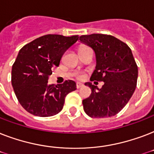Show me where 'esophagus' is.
<instances>
[{"label":"esophagus","instance_id":"1","mask_svg":"<svg viewBox=\"0 0 154 154\" xmlns=\"http://www.w3.org/2000/svg\"><path fill=\"white\" fill-rule=\"evenodd\" d=\"M84 86V85L82 84V83H80V82H77V89H80V88H82V87Z\"/></svg>","mask_w":154,"mask_h":154}]
</instances>
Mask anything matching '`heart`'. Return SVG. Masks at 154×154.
<instances>
[{"mask_svg":"<svg viewBox=\"0 0 154 154\" xmlns=\"http://www.w3.org/2000/svg\"><path fill=\"white\" fill-rule=\"evenodd\" d=\"M83 48H85V47H82V48H81V49H83Z\"/></svg>","mask_w":154,"mask_h":154,"instance_id":"1","label":"heart"}]
</instances>
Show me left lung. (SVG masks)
<instances>
[{"label":"left lung","instance_id":"1","mask_svg":"<svg viewBox=\"0 0 154 154\" xmlns=\"http://www.w3.org/2000/svg\"><path fill=\"white\" fill-rule=\"evenodd\" d=\"M80 41L96 54L90 81L105 82L101 89L90 82L85 84L92 91L82 101L85 112L90 117H112L125 106L136 89L138 69L131 49L111 35H82Z\"/></svg>","mask_w":154,"mask_h":154}]
</instances>
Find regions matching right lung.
<instances>
[{
  "label": "right lung",
  "instance_id": "right-lung-1",
  "mask_svg": "<svg viewBox=\"0 0 154 154\" xmlns=\"http://www.w3.org/2000/svg\"><path fill=\"white\" fill-rule=\"evenodd\" d=\"M79 37L48 34L25 45L12 67V85L18 101L27 112L38 117L57 114L65 98L77 89L72 80L49 85L52 68L58 66L63 54Z\"/></svg>",
  "mask_w": 154,
  "mask_h": 154
}]
</instances>
